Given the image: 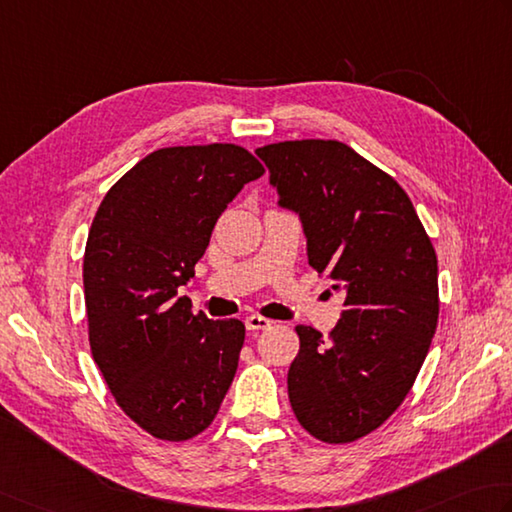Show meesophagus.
Wrapping results in <instances>:
<instances>
[{
    "label": "esophagus",
    "instance_id": "1",
    "mask_svg": "<svg viewBox=\"0 0 512 512\" xmlns=\"http://www.w3.org/2000/svg\"><path fill=\"white\" fill-rule=\"evenodd\" d=\"M244 322H246L248 330H266V328H270V324H273L270 319H266L262 315H248Z\"/></svg>",
    "mask_w": 512,
    "mask_h": 512
}]
</instances>
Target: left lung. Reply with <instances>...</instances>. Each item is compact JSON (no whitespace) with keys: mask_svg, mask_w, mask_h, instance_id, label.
Masks as SVG:
<instances>
[{"mask_svg":"<svg viewBox=\"0 0 512 512\" xmlns=\"http://www.w3.org/2000/svg\"><path fill=\"white\" fill-rule=\"evenodd\" d=\"M279 206L304 226L308 264L344 290L330 337L297 326V422L326 444L373 433L404 402L439 317L437 255L406 190L335 139L257 148Z\"/></svg>","mask_w":512,"mask_h":512,"instance_id":"1","label":"left lung"}]
</instances>
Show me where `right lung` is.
Masks as SVG:
<instances>
[{"instance_id": "1", "label": "right lung", "mask_w": 512, "mask_h": 512, "mask_svg": "<svg viewBox=\"0 0 512 512\" xmlns=\"http://www.w3.org/2000/svg\"><path fill=\"white\" fill-rule=\"evenodd\" d=\"M264 166L235 144L159 148L108 190L84 253L88 342L117 406L157 439L186 442L233 384L246 328L190 310L219 215Z\"/></svg>"}]
</instances>
